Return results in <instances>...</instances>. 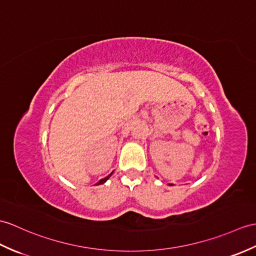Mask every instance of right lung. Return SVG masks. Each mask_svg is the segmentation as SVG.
<instances>
[{
  "instance_id": "right-lung-1",
  "label": "right lung",
  "mask_w": 256,
  "mask_h": 256,
  "mask_svg": "<svg viewBox=\"0 0 256 256\" xmlns=\"http://www.w3.org/2000/svg\"><path fill=\"white\" fill-rule=\"evenodd\" d=\"M111 176V174H109L108 176H106V178H104V179H101V180H100V181H99V182H98L97 184H101V183H104V182H106V180H108V179H109V176Z\"/></svg>"
}]
</instances>
